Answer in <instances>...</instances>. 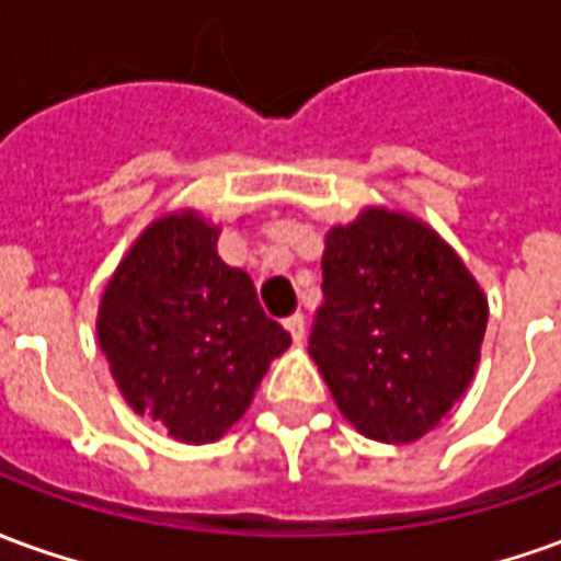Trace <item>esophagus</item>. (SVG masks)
I'll list each match as a JSON object with an SVG mask.
<instances>
[{"instance_id":"obj_1","label":"esophagus","mask_w":561,"mask_h":561,"mask_svg":"<svg viewBox=\"0 0 561 561\" xmlns=\"http://www.w3.org/2000/svg\"><path fill=\"white\" fill-rule=\"evenodd\" d=\"M285 331L291 334L294 343H300V340L307 336V319H304L300 312H294V316H288V319H285Z\"/></svg>"}]
</instances>
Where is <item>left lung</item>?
I'll use <instances>...</instances> for the list:
<instances>
[{
    "instance_id": "8db88e82",
    "label": "left lung",
    "mask_w": 561,
    "mask_h": 561,
    "mask_svg": "<svg viewBox=\"0 0 561 561\" xmlns=\"http://www.w3.org/2000/svg\"><path fill=\"white\" fill-rule=\"evenodd\" d=\"M309 355L340 413L382 444H413L471 386L483 288L428 225L382 206L331 227Z\"/></svg>"
}]
</instances>
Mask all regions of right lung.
Wrapping results in <instances>:
<instances>
[{
  "label": "right lung",
  "instance_id": "right-lung-1",
  "mask_svg": "<svg viewBox=\"0 0 561 561\" xmlns=\"http://www.w3.org/2000/svg\"><path fill=\"white\" fill-rule=\"evenodd\" d=\"M96 336L124 401L182 444H213L240 422L291 346L249 273L218 257V227L191 209L133 242L105 285Z\"/></svg>",
  "mask_w": 561,
  "mask_h": 561
}]
</instances>
